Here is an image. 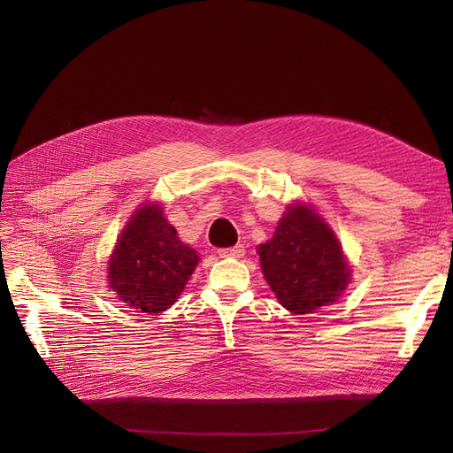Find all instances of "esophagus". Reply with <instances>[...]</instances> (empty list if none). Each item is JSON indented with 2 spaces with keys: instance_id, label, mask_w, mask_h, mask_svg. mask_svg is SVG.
<instances>
[{
  "instance_id": "1",
  "label": "esophagus",
  "mask_w": 453,
  "mask_h": 453,
  "mask_svg": "<svg viewBox=\"0 0 453 453\" xmlns=\"http://www.w3.org/2000/svg\"><path fill=\"white\" fill-rule=\"evenodd\" d=\"M245 253L243 245H234V248H226V250H219V255L221 257H242Z\"/></svg>"
}]
</instances>
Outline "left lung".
Returning <instances> with one entry per match:
<instances>
[{
	"label": "left lung",
	"mask_w": 453,
	"mask_h": 453,
	"mask_svg": "<svg viewBox=\"0 0 453 453\" xmlns=\"http://www.w3.org/2000/svg\"><path fill=\"white\" fill-rule=\"evenodd\" d=\"M257 253L270 289L296 315L333 304L349 283L342 245L311 205L291 203Z\"/></svg>",
	"instance_id": "1"
}]
</instances>
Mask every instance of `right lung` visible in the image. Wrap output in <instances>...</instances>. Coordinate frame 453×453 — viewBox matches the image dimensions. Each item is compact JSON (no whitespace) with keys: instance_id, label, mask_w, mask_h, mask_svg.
Segmentation results:
<instances>
[{"instance_id":"right-lung-1","label":"right lung","mask_w":453,"mask_h":453,"mask_svg":"<svg viewBox=\"0 0 453 453\" xmlns=\"http://www.w3.org/2000/svg\"><path fill=\"white\" fill-rule=\"evenodd\" d=\"M198 260V253L180 240L160 205L145 203L120 232L107 263V281L127 306L157 315L181 295Z\"/></svg>"}]
</instances>
